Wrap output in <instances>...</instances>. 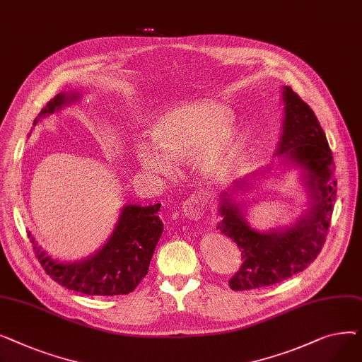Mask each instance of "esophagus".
Listing matches in <instances>:
<instances>
[{
    "label": "esophagus",
    "instance_id": "1",
    "mask_svg": "<svg viewBox=\"0 0 362 362\" xmlns=\"http://www.w3.org/2000/svg\"><path fill=\"white\" fill-rule=\"evenodd\" d=\"M205 204L201 195H191L182 205V214L189 220H199L206 211Z\"/></svg>",
    "mask_w": 362,
    "mask_h": 362
}]
</instances>
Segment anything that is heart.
<instances>
[{"label":"heart","mask_w":362,"mask_h":362,"mask_svg":"<svg viewBox=\"0 0 362 362\" xmlns=\"http://www.w3.org/2000/svg\"><path fill=\"white\" fill-rule=\"evenodd\" d=\"M230 111L210 101L185 104L160 116L149 135L163 154L145 145L136 146V161L144 171L156 176L170 173L171 163L194 160L202 150L201 165L208 176H220L232 165L238 152V136L232 129Z\"/></svg>","instance_id":"heart-1"}]
</instances>
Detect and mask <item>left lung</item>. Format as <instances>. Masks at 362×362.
Segmentation results:
<instances>
[{"label": "left lung", "mask_w": 362, "mask_h": 362, "mask_svg": "<svg viewBox=\"0 0 362 362\" xmlns=\"http://www.w3.org/2000/svg\"><path fill=\"white\" fill-rule=\"evenodd\" d=\"M284 122L276 156L307 170L313 205L293 227L284 232L259 233L245 221L229 194L221 195L217 229L236 242L242 265L229 280L232 291H250L280 283L305 270L321 252L336 201L334 163L325 130L314 111L292 88H283ZM239 187V185H238Z\"/></svg>", "instance_id": "8db88e82"}]
</instances>
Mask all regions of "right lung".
Here are the masks:
<instances>
[{
  "mask_svg": "<svg viewBox=\"0 0 362 362\" xmlns=\"http://www.w3.org/2000/svg\"><path fill=\"white\" fill-rule=\"evenodd\" d=\"M73 98L78 97H67L66 93L55 95L37 114L33 126L41 117L60 110ZM160 208L161 204L124 206L107 243L82 262L54 261L30 238L33 252L45 273L66 289L92 296L127 295L135 291L148 274L152 254L163 233V221L158 217Z\"/></svg>",
  "mask_w": 362,
  "mask_h": 362,
  "instance_id": "obj_1",
  "label": "right lung"
}]
</instances>
